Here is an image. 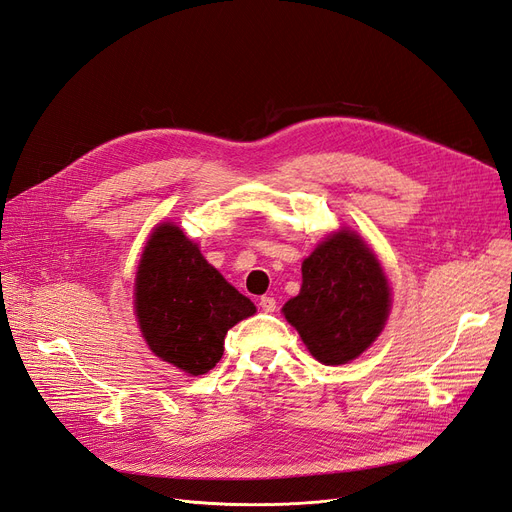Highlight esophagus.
<instances>
[{"mask_svg":"<svg viewBox=\"0 0 512 512\" xmlns=\"http://www.w3.org/2000/svg\"><path fill=\"white\" fill-rule=\"evenodd\" d=\"M259 307L265 311V314H272V311L276 309V299L274 297H261Z\"/></svg>","mask_w":512,"mask_h":512,"instance_id":"34e87169","label":"esophagus"}]
</instances>
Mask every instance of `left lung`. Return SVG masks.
I'll list each match as a JSON object with an SVG mask.
<instances>
[{
    "label": "left lung",
    "mask_w": 512,
    "mask_h": 512,
    "mask_svg": "<svg viewBox=\"0 0 512 512\" xmlns=\"http://www.w3.org/2000/svg\"><path fill=\"white\" fill-rule=\"evenodd\" d=\"M297 297L282 307L305 347L326 366L362 355L385 328L391 288L379 259L351 230L320 242L303 265Z\"/></svg>",
    "instance_id": "1"
}]
</instances>
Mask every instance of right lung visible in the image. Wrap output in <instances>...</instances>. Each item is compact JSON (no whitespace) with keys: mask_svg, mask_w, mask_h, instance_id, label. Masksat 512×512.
Here are the masks:
<instances>
[{"mask_svg":"<svg viewBox=\"0 0 512 512\" xmlns=\"http://www.w3.org/2000/svg\"><path fill=\"white\" fill-rule=\"evenodd\" d=\"M133 295L152 353L190 376L209 372L224 355L228 330L255 314L253 301L173 224H161L150 234Z\"/></svg>","mask_w":512,"mask_h":512,"instance_id":"1","label":"right lung"}]
</instances>
